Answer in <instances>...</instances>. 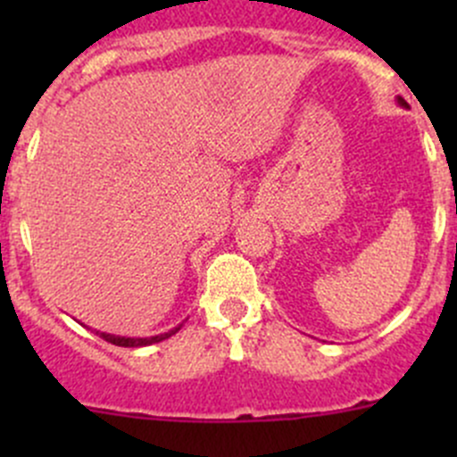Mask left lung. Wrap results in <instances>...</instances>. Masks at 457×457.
<instances>
[{"mask_svg": "<svg viewBox=\"0 0 457 457\" xmlns=\"http://www.w3.org/2000/svg\"><path fill=\"white\" fill-rule=\"evenodd\" d=\"M398 104L403 105V108H407V101H404V99H400V96H398Z\"/></svg>", "mask_w": 457, "mask_h": 457, "instance_id": "left-lung-1", "label": "left lung"}]
</instances>
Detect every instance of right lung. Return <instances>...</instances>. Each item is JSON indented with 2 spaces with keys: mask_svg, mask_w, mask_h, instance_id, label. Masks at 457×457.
<instances>
[{
  "mask_svg": "<svg viewBox=\"0 0 457 457\" xmlns=\"http://www.w3.org/2000/svg\"><path fill=\"white\" fill-rule=\"evenodd\" d=\"M181 327H183V322H181V325L172 327V329H170V331H165V334L145 336V338H130V336L105 334V331H96V336H99V338H104V340H108V343L117 345V347H147V345L161 343V340H165V338H170V336H174L179 329H181Z\"/></svg>",
  "mask_w": 457,
  "mask_h": 457,
  "instance_id": "right-lung-1",
  "label": "right lung"
}]
</instances>
